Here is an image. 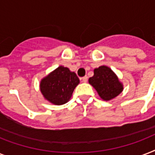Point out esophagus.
Wrapping results in <instances>:
<instances>
[{
    "label": "esophagus",
    "mask_w": 155,
    "mask_h": 155,
    "mask_svg": "<svg viewBox=\"0 0 155 155\" xmlns=\"http://www.w3.org/2000/svg\"><path fill=\"white\" fill-rule=\"evenodd\" d=\"M82 81L83 82H84V83H86L87 81V76H86V75H85V76H84V77L82 78Z\"/></svg>",
    "instance_id": "obj_1"
}]
</instances>
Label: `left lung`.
I'll return each instance as SVG.
<instances>
[{
    "instance_id": "1",
    "label": "left lung",
    "mask_w": 155,
    "mask_h": 155,
    "mask_svg": "<svg viewBox=\"0 0 155 155\" xmlns=\"http://www.w3.org/2000/svg\"><path fill=\"white\" fill-rule=\"evenodd\" d=\"M90 84L97 90L104 101H110L122 92L123 86L110 68L101 66L94 70V75L88 80Z\"/></svg>"
}]
</instances>
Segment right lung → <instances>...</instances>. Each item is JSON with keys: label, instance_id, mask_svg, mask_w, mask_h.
Listing matches in <instances>:
<instances>
[{"label": "right lung", "instance_id": "right-lung-1", "mask_svg": "<svg viewBox=\"0 0 155 155\" xmlns=\"http://www.w3.org/2000/svg\"><path fill=\"white\" fill-rule=\"evenodd\" d=\"M79 83L80 80L75 72L60 66L42 79L40 90L47 101L54 104L60 105L70 100Z\"/></svg>", "mask_w": 155, "mask_h": 155}]
</instances>
